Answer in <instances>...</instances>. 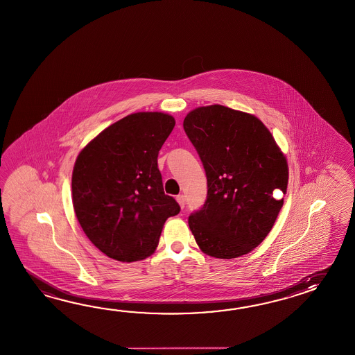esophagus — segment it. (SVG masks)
Wrapping results in <instances>:
<instances>
[{
	"label": "esophagus",
	"instance_id": "34e87169",
	"mask_svg": "<svg viewBox=\"0 0 355 355\" xmlns=\"http://www.w3.org/2000/svg\"><path fill=\"white\" fill-rule=\"evenodd\" d=\"M175 200H177V202H178L182 209H183L184 205H186V197L183 196V195H178V196L175 197Z\"/></svg>",
	"mask_w": 355,
	"mask_h": 355
}]
</instances>
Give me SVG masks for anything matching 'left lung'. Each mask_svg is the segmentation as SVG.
<instances>
[{"instance_id": "8db88e82", "label": "left lung", "mask_w": 355, "mask_h": 355, "mask_svg": "<svg viewBox=\"0 0 355 355\" xmlns=\"http://www.w3.org/2000/svg\"><path fill=\"white\" fill-rule=\"evenodd\" d=\"M184 132L207 178L204 206L189 225L202 252L236 259L251 252L275 223L288 187V163L253 114L214 104L191 110Z\"/></svg>"}]
</instances>
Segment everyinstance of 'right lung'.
Instances as JSON below:
<instances>
[{"label": "right lung", "instance_id": "obj_1", "mask_svg": "<svg viewBox=\"0 0 355 355\" xmlns=\"http://www.w3.org/2000/svg\"><path fill=\"white\" fill-rule=\"evenodd\" d=\"M175 121L160 112L119 119L80 151L72 204L90 242L113 260L134 262L155 251L169 216L181 211L164 193L159 150Z\"/></svg>", "mask_w": 355, "mask_h": 355}]
</instances>
